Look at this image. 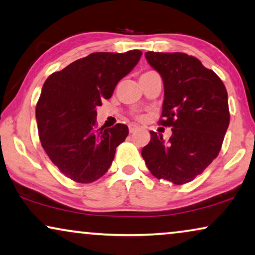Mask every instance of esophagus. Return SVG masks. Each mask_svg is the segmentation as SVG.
<instances>
[{
  "label": "esophagus",
  "instance_id": "34e87169",
  "mask_svg": "<svg viewBox=\"0 0 255 255\" xmlns=\"http://www.w3.org/2000/svg\"><path fill=\"white\" fill-rule=\"evenodd\" d=\"M138 129V127L136 125H129V133H134Z\"/></svg>",
  "mask_w": 255,
  "mask_h": 255
}]
</instances>
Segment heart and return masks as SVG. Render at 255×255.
Here are the masks:
<instances>
[{
	"instance_id": "heart-1",
	"label": "heart",
	"mask_w": 255,
	"mask_h": 255,
	"mask_svg": "<svg viewBox=\"0 0 255 255\" xmlns=\"http://www.w3.org/2000/svg\"><path fill=\"white\" fill-rule=\"evenodd\" d=\"M149 72H150V71H149ZM144 73H148V72H144ZM144 73H143V74H144Z\"/></svg>"
}]
</instances>
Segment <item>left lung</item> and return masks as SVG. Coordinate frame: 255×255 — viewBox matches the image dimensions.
Returning <instances> with one entry per match:
<instances>
[{
    "label": "left lung",
    "instance_id": "obj_1",
    "mask_svg": "<svg viewBox=\"0 0 255 255\" xmlns=\"http://www.w3.org/2000/svg\"><path fill=\"white\" fill-rule=\"evenodd\" d=\"M144 56L163 79L159 124L171 127L172 135L165 142L151 130L142 157L156 178L184 184L219 154L230 124L226 88L212 70L186 53L149 51Z\"/></svg>",
    "mask_w": 255,
    "mask_h": 255
}]
</instances>
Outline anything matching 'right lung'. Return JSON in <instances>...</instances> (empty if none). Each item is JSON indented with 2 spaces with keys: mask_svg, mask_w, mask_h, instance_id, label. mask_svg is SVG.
Segmentation results:
<instances>
[{
  "mask_svg": "<svg viewBox=\"0 0 255 255\" xmlns=\"http://www.w3.org/2000/svg\"><path fill=\"white\" fill-rule=\"evenodd\" d=\"M142 56L94 52L71 63L45 80L36 106L39 140L60 172L78 183H92L106 174L128 127L97 128V107L110 99L117 84Z\"/></svg>",
  "mask_w": 255,
  "mask_h": 255,
  "instance_id": "obj_1",
  "label": "right lung"
}]
</instances>
